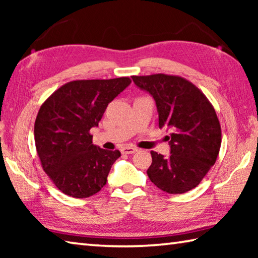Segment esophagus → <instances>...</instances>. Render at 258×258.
I'll use <instances>...</instances> for the list:
<instances>
[{"instance_id":"obj_1","label":"esophagus","mask_w":258,"mask_h":258,"mask_svg":"<svg viewBox=\"0 0 258 258\" xmlns=\"http://www.w3.org/2000/svg\"><path fill=\"white\" fill-rule=\"evenodd\" d=\"M138 151V149L135 147H131V146H126V147H124V148H121V152H123V154H127V155H130V154H134V152H137Z\"/></svg>"}]
</instances>
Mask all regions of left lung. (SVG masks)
Returning <instances> with one entry per match:
<instances>
[{
    "label": "left lung",
    "mask_w": 258,
    "mask_h": 258,
    "mask_svg": "<svg viewBox=\"0 0 258 258\" xmlns=\"http://www.w3.org/2000/svg\"><path fill=\"white\" fill-rule=\"evenodd\" d=\"M134 84L154 97L159 128L171 132V156L151 151L147 174L168 194H184L197 186L215 164L222 131L213 104L202 91L181 76L155 74L132 76Z\"/></svg>",
    "instance_id": "obj_1"
}]
</instances>
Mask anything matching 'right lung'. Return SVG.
<instances>
[{"label": "right lung", "instance_id": "add662e5", "mask_svg": "<svg viewBox=\"0 0 258 258\" xmlns=\"http://www.w3.org/2000/svg\"><path fill=\"white\" fill-rule=\"evenodd\" d=\"M130 84L128 77L72 81L42 103L34 125L35 146L43 169L62 194L87 198L107 183L120 152L94 146L90 130Z\"/></svg>", "mask_w": 258, "mask_h": 258}]
</instances>
